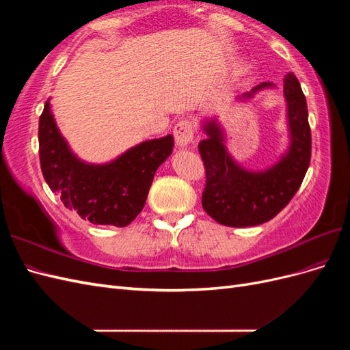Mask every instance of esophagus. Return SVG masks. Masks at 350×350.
<instances>
[{
    "label": "esophagus",
    "instance_id": "34e87169",
    "mask_svg": "<svg viewBox=\"0 0 350 350\" xmlns=\"http://www.w3.org/2000/svg\"><path fill=\"white\" fill-rule=\"evenodd\" d=\"M194 131H196V125L193 124L191 120H187V118L179 120L175 124V129H174V135H175L176 144L179 147L188 146L189 143L193 142Z\"/></svg>",
    "mask_w": 350,
    "mask_h": 350
}]
</instances>
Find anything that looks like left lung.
Listing matches in <instances>:
<instances>
[{
    "label": "left lung",
    "mask_w": 350,
    "mask_h": 350,
    "mask_svg": "<svg viewBox=\"0 0 350 350\" xmlns=\"http://www.w3.org/2000/svg\"><path fill=\"white\" fill-rule=\"evenodd\" d=\"M271 86L261 83L242 98L250 99L256 92ZM283 93L291 144L288 153L266 171L251 172L239 166L229 156L217 122L206 121L203 125L206 139L200 142L198 150L206 169V187L201 204L220 225L247 228L266 224L288 206L304 181L311 159V129L305 94L293 72L286 74Z\"/></svg>",
    "instance_id": "1"
}]
</instances>
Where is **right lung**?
Instances as JSON below:
<instances>
[{"mask_svg": "<svg viewBox=\"0 0 350 350\" xmlns=\"http://www.w3.org/2000/svg\"><path fill=\"white\" fill-rule=\"evenodd\" d=\"M174 149V137L143 142L105 165L84 163L61 135L46 100L39 118V159L52 193L93 225L124 228L139 216L153 176Z\"/></svg>", "mask_w": 350, "mask_h": 350, "instance_id": "add662e5", "label": "right lung"}]
</instances>
